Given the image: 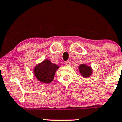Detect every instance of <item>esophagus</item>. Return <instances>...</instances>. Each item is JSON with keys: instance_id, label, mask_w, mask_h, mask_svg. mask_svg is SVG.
<instances>
[{"instance_id": "1", "label": "esophagus", "mask_w": 122, "mask_h": 122, "mask_svg": "<svg viewBox=\"0 0 122 122\" xmlns=\"http://www.w3.org/2000/svg\"><path fill=\"white\" fill-rule=\"evenodd\" d=\"M65 64H66V66H70V65H71L70 62L69 61H66V63H65Z\"/></svg>"}]
</instances>
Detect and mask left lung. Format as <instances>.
Returning a JSON list of instances; mask_svg holds the SVG:
<instances>
[{
    "label": "left lung",
    "mask_w": 122,
    "mask_h": 122,
    "mask_svg": "<svg viewBox=\"0 0 122 122\" xmlns=\"http://www.w3.org/2000/svg\"><path fill=\"white\" fill-rule=\"evenodd\" d=\"M79 69L81 75L84 77H88L92 73V71L91 67H88V66H86L85 64L80 65L79 67Z\"/></svg>",
    "instance_id": "left-lung-1"
}]
</instances>
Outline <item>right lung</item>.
Instances as JSON below:
<instances>
[{
  "instance_id": "add662e5",
  "label": "right lung",
  "mask_w": 122,
  "mask_h": 122,
  "mask_svg": "<svg viewBox=\"0 0 122 122\" xmlns=\"http://www.w3.org/2000/svg\"><path fill=\"white\" fill-rule=\"evenodd\" d=\"M58 67L56 65L51 63L49 60H46L35 67L34 73L39 81L49 83L54 79L55 73Z\"/></svg>"
}]
</instances>
